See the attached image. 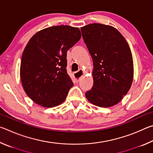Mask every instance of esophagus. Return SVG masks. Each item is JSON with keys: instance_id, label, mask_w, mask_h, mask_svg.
I'll list each match as a JSON object with an SVG mask.
<instances>
[{"instance_id": "34e87169", "label": "esophagus", "mask_w": 153, "mask_h": 153, "mask_svg": "<svg viewBox=\"0 0 153 153\" xmlns=\"http://www.w3.org/2000/svg\"><path fill=\"white\" fill-rule=\"evenodd\" d=\"M84 75V72L82 69H80V70H79L77 72H75V73H74V81L76 82H78Z\"/></svg>"}]
</instances>
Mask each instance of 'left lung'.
I'll use <instances>...</instances> for the list:
<instances>
[{
	"label": "left lung",
	"instance_id": "obj_1",
	"mask_svg": "<svg viewBox=\"0 0 153 153\" xmlns=\"http://www.w3.org/2000/svg\"><path fill=\"white\" fill-rule=\"evenodd\" d=\"M81 31L94 65V84L86 97L98 107L117 105L133 82V58L128 43L111 25L91 24L82 27Z\"/></svg>",
	"mask_w": 153,
	"mask_h": 153
}]
</instances>
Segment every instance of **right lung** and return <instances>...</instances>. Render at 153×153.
<instances>
[{
  "label": "right lung",
  "mask_w": 153,
  "mask_h": 153,
  "mask_svg": "<svg viewBox=\"0 0 153 153\" xmlns=\"http://www.w3.org/2000/svg\"><path fill=\"white\" fill-rule=\"evenodd\" d=\"M81 38L78 27L56 25L30 38L23 52L20 77L26 94L36 104L54 107L74 86L67 73V52Z\"/></svg>",
  "instance_id": "obj_1"
}]
</instances>
